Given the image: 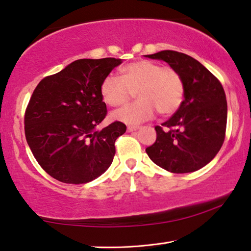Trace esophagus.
<instances>
[{
	"mask_svg": "<svg viewBox=\"0 0 251 251\" xmlns=\"http://www.w3.org/2000/svg\"><path fill=\"white\" fill-rule=\"evenodd\" d=\"M137 129H138L137 126H128V127H127V131H129V133H131V131L137 130Z\"/></svg>",
	"mask_w": 251,
	"mask_h": 251,
	"instance_id": "1",
	"label": "esophagus"
}]
</instances>
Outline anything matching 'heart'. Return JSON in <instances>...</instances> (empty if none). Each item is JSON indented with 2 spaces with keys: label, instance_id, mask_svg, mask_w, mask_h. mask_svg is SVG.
<instances>
[{
  "label": "heart",
  "instance_id": "obj_1",
  "mask_svg": "<svg viewBox=\"0 0 251 251\" xmlns=\"http://www.w3.org/2000/svg\"><path fill=\"white\" fill-rule=\"evenodd\" d=\"M121 72L122 76L108 74L103 79V100L110 106H121L134 92L139 100L114 112V120L139 124L154 116L156 109L160 115L168 116L179 108L184 97V82L175 70L141 59L127 64Z\"/></svg>",
  "mask_w": 251,
  "mask_h": 251
}]
</instances>
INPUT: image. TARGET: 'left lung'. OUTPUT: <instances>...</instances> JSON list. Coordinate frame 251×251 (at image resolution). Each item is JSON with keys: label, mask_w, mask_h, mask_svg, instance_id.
<instances>
[{"label": "left lung", "mask_w": 251, "mask_h": 251, "mask_svg": "<svg viewBox=\"0 0 251 251\" xmlns=\"http://www.w3.org/2000/svg\"><path fill=\"white\" fill-rule=\"evenodd\" d=\"M168 63L184 82V100L168 121L156 126V142L146 148L159 167L174 174L192 173L214 159L227 126V100L219 79L201 63L176 50L146 55Z\"/></svg>", "instance_id": "obj_1"}]
</instances>
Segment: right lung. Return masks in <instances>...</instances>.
<instances>
[{
	"mask_svg": "<svg viewBox=\"0 0 251 251\" xmlns=\"http://www.w3.org/2000/svg\"><path fill=\"white\" fill-rule=\"evenodd\" d=\"M120 58L77 59L35 87L25 109V137L44 171L65 184H85L106 172L122 122L96 129L107 115L100 94L103 79Z\"/></svg>",
	"mask_w": 251,
	"mask_h": 251,
	"instance_id": "1",
	"label": "right lung"
}]
</instances>
